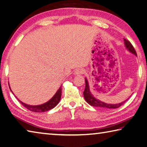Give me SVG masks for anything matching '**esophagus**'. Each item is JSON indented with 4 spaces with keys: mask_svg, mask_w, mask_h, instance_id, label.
<instances>
[{
    "mask_svg": "<svg viewBox=\"0 0 147 147\" xmlns=\"http://www.w3.org/2000/svg\"><path fill=\"white\" fill-rule=\"evenodd\" d=\"M84 71L85 70H84V69L78 68V69H77V70H76V71H75V74L76 75H82L85 72Z\"/></svg>",
    "mask_w": 147,
    "mask_h": 147,
    "instance_id": "obj_1",
    "label": "esophagus"
}]
</instances>
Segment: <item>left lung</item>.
<instances>
[{
  "mask_svg": "<svg viewBox=\"0 0 147 147\" xmlns=\"http://www.w3.org/2000/svg\"><path fill=\"white\" fill-rule=\"evenodd\" d=\"M123 40H124V44H125L126 49L128 50L130 52H131L132 54H134L135 56H137L136 52L134 48L133 47V46H132L131 42H130V41L127 40L125 39V38H124ZM85 84H86V86H85V89H84V92H83V95H84V97L86 100V101L90 105H91V106L102 108V109H116V108H118L120 106H121V105L123 104L127 100L129 99V98H127L126 100L121 102V103H119V104H111L105 103V102L96 99V98L94 97V96L92 95V94H91V91L90 90L89 84H88V80L86 79V78H85Z\"/></svg>",
  "mask_w": 147,
  "mask_h": 147,
  "instance_id": "obj_1",
  "label": "left lung"
}]
</instances>
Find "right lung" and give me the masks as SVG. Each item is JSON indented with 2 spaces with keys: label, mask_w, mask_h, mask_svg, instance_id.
<instances>
[{
  "label": "right lung",
  "mask_w": 147,
  "mask_h": 147,
  "mask_svg": "<svg viewBox=\"0 0 147 147\" xmlns=\"http://www.w3.org/2000/svg\"><path fill=\"white\" fill-rule=\"evenodd\" d=\"M61 97V86L57 91V92L54 95L53 97L45 104L38 105V106H30V105L26 104L24 103V102H21L20 100H18L25 107H26L29 111L36 113H43L45 111H47L53 109L54 107H56L60 101Z\"/></svg>",
  "instance_id": "right-lung-1"
}]
</instances>
